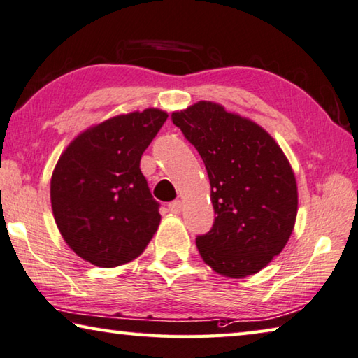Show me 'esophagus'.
I'll list each match as a JSON object with an SVG mask.
<instances>
[{"instance_id":"esophagus-1","label":"esophagus","mask_w":358,"mask_h":358,"mask_svg":"<svg viewBox=\"0 0 358 358\" xmlns=\"http://www.w3.org/2000/svg\"><path fill=\"white\" fill-rule=\"evenodd\" d=\"M168 210L171 212V214H179L180 210H182V203L180 201H173L168 204Z\"/></svg>"}]
</instances>
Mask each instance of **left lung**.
Instances as JSON below:
<instances>
[{"label": "left lung", "instance_id": "left-lung-1", "mask_svg": "<svg viewBox=\"0 0 358 358\" xmlns=\"http://www.w3.org/2000/svg\"><path fill=\"white\" fill-rule=\"evenodd\" d=\"M201 155L215 220L196 237L206 264L229 278L264 268L289 241L297 217V182L289 160L258 124L214 102L171 115Z\"/></svg>", "mask_w": 358, "mask_h": 358}]
</instances>
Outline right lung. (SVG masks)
Segmentation results:
<instances>
[{
	"mask_svg": "<svg viewBox=\"0 0 358 358\" xmlns=\"http://www.w3.org/2000/svg\"><path fill=\"white\" fill-rule=\"evenodd\" d=\"M168 115L157 108L119 115L85 130L53 169L50 198L61 236L97 267L134 261L160 223V204L140 169L141 155Z\"/></svg>",
	"mask_w": 358,
	"mask_h": 358,
	"instance_id": "1",
	"label": "right lung"
}]
</instances>
